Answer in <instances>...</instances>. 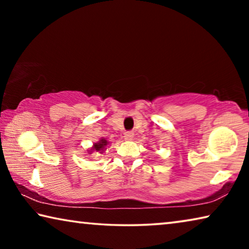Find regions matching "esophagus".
Instances as JSON below:
<instances>
[{"label": "esophagus", "mask_w": 249, "mask_h": 249, "mask_svg": "<svg viewBox=\"0 0 249 249\" xmlns=\"http://www.w3.org/2000/svg\"><path fill=\"white\" fill-rule=\"evenodd\" d=\"M124 137H125V140L130 141V140H132V138L134 137V133H133V132H126V133L124 134Z\"/></svg>", "instance_id": "obj_1"}]
</instances>
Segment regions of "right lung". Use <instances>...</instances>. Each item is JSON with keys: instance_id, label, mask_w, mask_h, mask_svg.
Listing matches in <instances>:
<instances>
[{"instance_id": "obj_1", "label": "right lung", "mask_w": 249, "mask_h": 249, "mask_svg": "<svg viewBox=\"0 0 249 249\" xmlns=\"http://www.w3.org/2000/svg\"><path fill=\"white\" fill-rule=\"evenodd\" d=\"M107 144H108V142L105 140V138H101L98 142H94L93 147L90 149V154H91V151H100V153H103L105 147L107 146Z\"/></svg>"}]
</instances>
